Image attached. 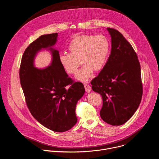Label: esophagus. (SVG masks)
Masks as SVG:
<instances>
[{"mask_svg": "<svg viewBox=\"0 0 159 159\" xmlns=\"http://www.w3.org/2000/svg\"><path fill=\"white\" fill-rule=\"evenodd\" d=\"M84 85L85 89L87 93H90V91H91V87H90V85L89 84H87V82H84Z\"/></svg>", "mask_w": 159, "mask_h": 159, "instance_id": "esophagus-1", "label": "esophagus"}]
</instances>
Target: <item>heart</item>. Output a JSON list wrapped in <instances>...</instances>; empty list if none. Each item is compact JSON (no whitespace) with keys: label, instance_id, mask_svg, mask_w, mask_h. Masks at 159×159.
I'll use <instances>...</instances> for the list:
<instances>
[{"label":"heart","instance_id":"b5f03b06","mask_svg":"<svg viewBox=\"0 0 159 159\" xmlns=\"http://www.w3.org/2000/svg\"><path fill=\"white\" fill-rule=\"evenodd\" d=\"M70 52H61L59 60L64 69L70 74L77 72L82 61L84 66L77 73L79 80H87L95 70H100L104 66L109 52L110 44L103 35H80L70 42ZM82 59L83 60L81 59Z\"/></svg>","mask_w":159,"mask_h":159}]
</instances>
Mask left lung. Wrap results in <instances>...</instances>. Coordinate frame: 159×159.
<instances>
[{
  "mask_svg": "<svg viewBox=\"0 0 159 159\" xmlns=\"http://www.w3.org/2000/svg\"><path fill=\"white\" fill-rule=\"evenodd\" d=\"M111 51L99 74L90 82L102 98L100 116L106 123L123 125L138 109L143 94L140 64L131 44L118 30L107 28Z\"/></svg>",
  "mask_w": 159,
  "mask_h": 159,
  "instance_id": "obj_1",
  "label": "left lung"
}]
</instances>
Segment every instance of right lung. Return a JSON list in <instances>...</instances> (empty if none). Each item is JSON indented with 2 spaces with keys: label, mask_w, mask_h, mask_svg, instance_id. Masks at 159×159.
Segmentation results:
<instances>
[{
  "label": "right lung",
  "mask_w": 159,
  "mask_h": 159,
  "mask_svg": "<svg viewBox=\"0 0 159 159\" xmlns=\"http://www.w3.org/2000/svg\"><path fill=\"white\" fill-rule=\"evenodd\" d=\"M58 33L44 34L33 41L22 57L19 79L27 106L42 125L57 132L71 129L77 123L75 107L85 93L84 86L68 76L59 60V52L51 47ZM52 51V65L46 69L34 66V58L42 48Z\"/></svg>",
  "instance_id": "right-lung-1"
}]
</instances>
